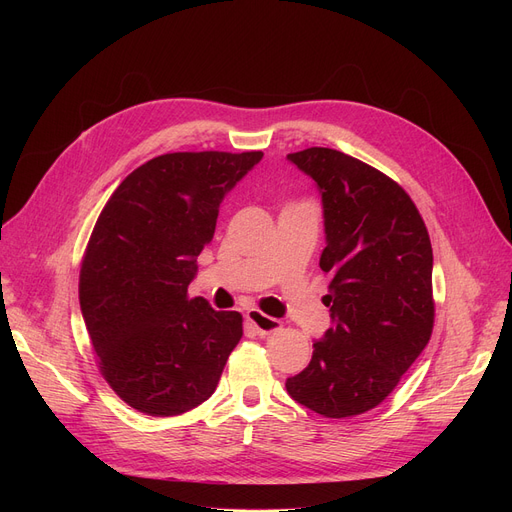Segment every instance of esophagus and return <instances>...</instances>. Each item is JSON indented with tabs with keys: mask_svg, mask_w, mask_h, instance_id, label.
I'll list each match as a JSON object with an SVG mask.
<instances>
[{
	"mask_svg": "<svg viewBox=\"0 0 512 512\" xmlns=\"http://www.w3.org/2000/svg\"><path fill=\"white\" fill-rule=\"evenodd\" d=\"M247 321L257 330L259 336H267V334H272V332L280 330V321L274 319V317H270V315L261 313L259 309H249V311H247Z\"/></svg>",
	"mask_w": 512,
	"mask_h": 512,
	"instance_id": "34e87169",
	"label": "esophagus"
}]
</instances>
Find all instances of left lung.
I'll use <instances>...</instances> for the list:
<instances>
[{"mask_svg": "<svg viewBox=\"0 0 512 512\" xmlns=\"http://www.w3.org/2000/svg\"><path fill=\"white\" fill-rule=\"evenodd\" d=\"M324 203L334 326L313 344L311 363L286 380L303 407L332 419L378 407L432 338V242L398 182L328 147L288 153Z\"/></svg>", "mask_w": 512, "mask_h": 512, "instance_id": "8db88e82", "label": "left lung"}]
</instances>
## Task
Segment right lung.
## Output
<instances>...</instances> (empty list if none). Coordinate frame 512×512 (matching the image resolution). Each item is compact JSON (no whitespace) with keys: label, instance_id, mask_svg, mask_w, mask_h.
I'll return each mask as SVG.
<instances>
[{"label":"right lung","instance_id":"obj_1","mask_svg":"<svg viewBox=\"0 0 512 512\" xmlns=\"http://www.w3.org/2000/svg\"><path fill=\"white\" fill-rule=\"evenodd\" d=\"M261 151L149 159L105 203L80 265L78 297L105 382L151 417L199 407L242 338L238 311L188 299L220 203Z\"/></svg>","mask_w":512,"mask_h":512}]
</instances>
